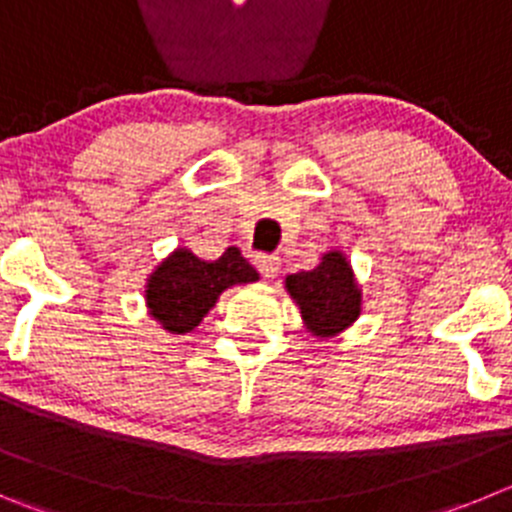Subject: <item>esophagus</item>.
Masks as SVG:
<instances>
[{
    "mask_svg": "<svg viewBox=\"0 0 512 512\" xmlns=\"http://www.w3.org/2000/svg\"><path fill=\"white\" fill-rule=\"evenodd\" d=\"M255 265H257V270H260V275L265 280H272L280 270V260H278V257H272V255H260V257H257Z\"/></svg>",
    "mask_w": 512,
    "mask_h": 512,
    "instance_id": "esophagus-1",
    "label": "esophagus"
}]
</instances>
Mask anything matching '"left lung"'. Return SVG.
Wrapping results in <instances>:
<instances>
[{"instance_id":"obj_1","label":"left lung","mask_w":512,"mask_h":512,"mask_svg":"<svg viewBox=\"0 0 512 512\" xmlns=\"http://www.w3.org/2000/svg\"><path fill=\"white\" fill-rule=\"evenodd\" d=\"M285 290L300 308L305 328L318 338L346 331L361 315V288L341 250L326 252L313 270L288 275Z\"/></svg>"}]
</instances>
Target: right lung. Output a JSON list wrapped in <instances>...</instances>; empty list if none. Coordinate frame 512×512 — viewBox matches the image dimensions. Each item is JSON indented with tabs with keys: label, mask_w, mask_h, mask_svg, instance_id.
<instances>
[{
	"label": "right lung",
	"mask_w": 512,
	"mask_h": 512,
	"mask_svg": "<svg viewBox=\"0 0 512 512\" xmlns=\"http://www.w3.org/2000/svg\"><path fill=\"white\" fill-rule=\"evenodd\" d=\"M255 280L257 270L237 247H227L222 257L212 262L179 247L148 275V315L159 321L164 331L181 336L204 321L224 290Z\"/></svg>",
	"instance_id": "1"
}]
</instances>
